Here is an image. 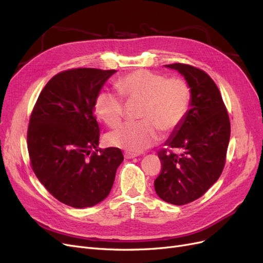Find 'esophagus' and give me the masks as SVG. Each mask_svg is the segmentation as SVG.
<instances>
[{
	"label": "esophagus",
	"mask_w": 263,
	"mask_h": 263,
	"mask_svg": "<svg viewBox=\"0 0 263 263\" xmlns=\"http://www.w3.org/2000/svg\"><path fill=\"white\" fill-rule=\"evenodd\" d=\"M124 156H125L126 159H134V158L138 157L139 155L138 154H134V153H125Z\"/></svg>",
	"instance_id": "34e87169"
}]
</instances>
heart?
<instances>
[{
    "label": "heart",
    "mask_w": 263,
    "mask_h": 263,
    "mask_svg": "<svg viewBox=\"0 0 263 263\" xmlns=\"http://www.w3.org/2000/svg\"><path fill=\"white\" fill-rule=\"evenodd\" d=\"M116 86L128 100L144 102L142 121L125 123L109 133V145L132 153H141L155 145L161 130L172 133L184 121L191 104V87L182 78L166 79L161 73L139 69L118 79ZM94 112L109 127H115L124 117V101L114 91L103 90L94 101Z\"/></svg>",
    "instance_id": "1"
}]
</instances>
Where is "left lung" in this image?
Here are the masks:
<instances>
[{
    "label": "left lung",
    "instance_id": "obj_1",
    "mask_svg": "<svg viewBox=\"0 0 263 263\" xmlns=\"http://www.w3.org/2000/svg\"><path fill=\"white\" fill-rule=\"evenodd\" d=\"M164 67L184 77L192 94L185 119L164 142L181 153L174 154L167 148L159 151L162 168L155 180V190L164 202L184 205L201 197L220 177L230 122L218 87L208 73L184 63Z\"/></svg>",
    "mask_w": 263,
    "mask_h": 263
}]
</instances>
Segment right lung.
<instances>
[{
    "mask_svg": "<svg viewBox=\"0 0 263 263\" xmlns=\"http://www.w3.org/2000/svg\"><path fill=\"white\" fill-rule=\"evenodd\" d=\"M115 72L62 71L46 84L30 115L31 168L47 191L71 208H91L106 198L124 160L121 149H98L100 127L94 115L95 98Z\"/></svg>",
    "mask_w": 263,
    "mask_h": 263,
    "instance_id": "1",
    "label": "right lung"
}]
</instances>
